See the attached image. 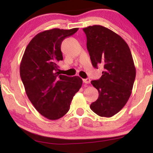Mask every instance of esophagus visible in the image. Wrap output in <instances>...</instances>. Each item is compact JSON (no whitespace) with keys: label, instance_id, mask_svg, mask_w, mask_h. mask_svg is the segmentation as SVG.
Returning <instances> with one entry per match:
<instances>
[{"label":"esophagus","instance_id":"obj_1","mask_svg":"<svg viewBox=\"0 0 153 153\" xmlns=\"http://www.w3.org/2000/svg\"><path fill=\"white\" fill-rule=\"evenodd\" d=\"M82 81H83L84 83L88 84L91 82V80H90V78H86V79H83V80H82Z\"/></svg>","mask_w":153,"mask_h":153}]
</instances>
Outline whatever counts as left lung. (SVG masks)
<instances>
[{
  "label": "left lung",
  "instance_id": "1",
  "mask_svg": "<svg viewBox=\"0 0 153 153\" xmlns=\"http://www.w3.org/2000/svg\"><path fill=\"white\" fill-rule=\"evenodd\" d=\"M82 30L93 66L103 68L101 78L91 81L99 98L90 108L100 117H111L122 110L131 96L136 76L132 55L127 42L104 26H90Z\"/></svg>",
  "mask_w": 153,
  "mask_h": 153
}]
</instances>
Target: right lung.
I'll return each instance as SVG.
<instances>
[{"mask_svg": "<svg viewBox=\"0 0 153 153\" xmlns=\"http://www.w3.org/2000/svg\"><path fill=\"white\" fill-rule=\"evenodd\" d=\"M78 28L52 29L36 34L26 47L20 65V76L26 94L34 108L50 120L65 115L73 96L82 86L78 76L59 75L62 60L61 44Z\"/></svg>", "mask_w": 153, "mask_h": 153, "instance_id": "obj_1", "label": "right lung"}]
</instances>
